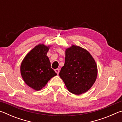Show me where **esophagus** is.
Segmentation results:
<instances>
[{
    "label": "esophagus",
    "mask_w": 122,
    "mask_h": 122,
    "mask_svg": "<svg viewBox=\"0 0 122 122\" xmlns=\"http://www.w3.org/2000/svg\"><path fill=\"white\" fill-rule=\"evenodd\" d=\"M54 71H55V73H56L57 74V75H58V74H59V71H59V69H55Z\"/></svg>",
    "instance_id": "1"
}]
</instances>
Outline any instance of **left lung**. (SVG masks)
I'll list each match as a JSON object with an SVG mask.
<instances>
[{
    "label": "left lung",
    "mask_w": 122,
    "mask_h": 122,
    "mask_svg": "<svg viewBox=\"0 0 122 122\" xmlns=\"http://www.w3.org/2000/svg\"><path fill=\"white\" fill-rule=\"evenodd\" d=\"M65 53V62L60 77L71 93H85L96 80L98 71L96 62L87 50L80 46L73 45L66 49Z\"/></svg>",
    "instance_id": "8db88e82"
}]
</instances>
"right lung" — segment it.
<instances>
[{
  "label": "right lung",
  "mask_w": 122,
  "mask_h": 122,
  "mask_svg": "<svg viewBox=\"0 0 122 122\" xmlns=\"http://www.w3.org/2000/svg\"><path fill=\"white\" fill-rule=\"evenodd\" d=\"M50 46L39 44L34 47L22 60L20 73L25 83L34 90H40L57 74L51 67L47 56Z\"/></svg>",
  "instance_id": "1"
}]
</instances>
